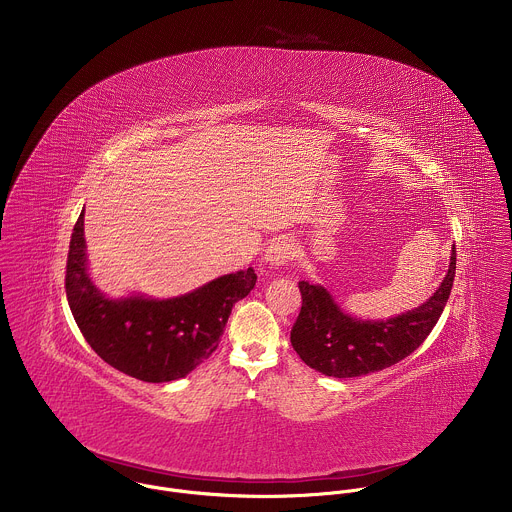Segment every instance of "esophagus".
Returning a JSON list of instances; mask_svg holds the SVG:
<instances>
[{
	"instance_id": "obj_1",
	"label": "esophagus",
	"mask_w": 512,
	"mask_h": 512,
	"mask_svg": "<svg viewBox=\"0 0 512 512\" xmlns=\"http://www.w3.org/2000/svg\"><path fill=\"white\" fill-rule=\"evenodd\" d=\"M295 256V246H293L292 240L286 238V236H278L270 242V246L266 248V254H264V262L272 268H278V266H286L290 264Z\"/></svg>"
}]
</instances>
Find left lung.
<instances>
[{
    "label": "left lung",
    "mask_w": 512,
    "mask_h": 512,
    "mask_svg": "<svg viewBox=\"0 0 512 512\" xmlns=\"http://www.w3.org/2000/svg\"><path fill=\"white\" fill-rule=\"evenodd\" d=\"M455 278V246L449 270L436 293L420 307L386 321H365L345 313L323 286L299 282L301 311L292 327L299 359L325 376L353 378L396 365L412 355L441 317Z\"/></svg>",
    "instance_id": "1"
}]
</instances>
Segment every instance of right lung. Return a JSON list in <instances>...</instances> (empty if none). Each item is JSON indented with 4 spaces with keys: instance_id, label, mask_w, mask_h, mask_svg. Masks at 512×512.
Masks as SVG:
<instances>
[{
    "instance_id": "right-lung-1",
    "label": "right lung",
    "mask_w": 512,
    "mask_h": 512,
    "mask_svg": "<svg viewBox=\"0 0 512 512\" xmlns=\"http://www.w3.org/2000/svg\"><path fill=\"white\" fill-rule=\"evenodd\" d=\"M254 286L256 274L248 268L171 299H110L86 272L84 211L74 224L65 276L74 321L104 363L138 380H177L207 361L234 303Z\"/></svg>"
}]
</instances>
